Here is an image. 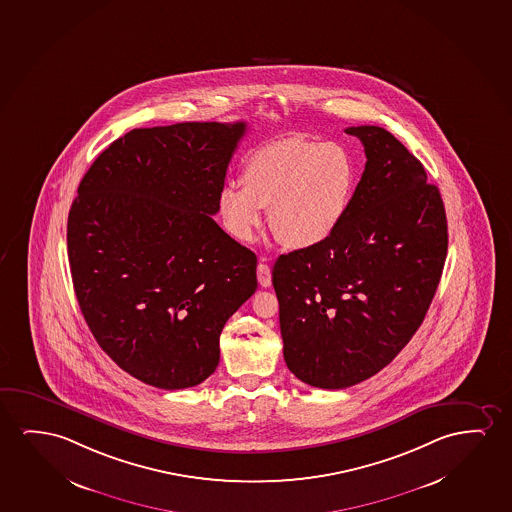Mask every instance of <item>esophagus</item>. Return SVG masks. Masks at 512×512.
Here are the masks:
<instances>
[{"instance_id":"obj_1","label":"esophagus","mask_w":512,"mask_h":512,"mask_svg":"<svg viewBox=\"0 0 512 512\" xmlns=\"http://www.w3.org/2000/svg\"><path fill=\"white\" fill-rule=\"evenodd\" d=\"M258 281H260L263 288H270L272 286V270H270L265 261H261L260 265H258Z\"/></svg>"}]
</instances>
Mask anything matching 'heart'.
<instances>
[{
  "instance_id": "obj_1",
  "label": "heart",
  "mask_w": 512,
  "mask_h": 512,
  "mask_svg": "<svg viewBox=\"0 0 512 512\" xmlns=\"http://www.w3.org/2000/svg\"><path fill=\"white\" fill-rule=\"evenodd\" d=\"M358 184V166L344 145L303 137L254 149L242 182H226L217 210L231 237L251 242L270 209V228L284 247L314 249L344 223Z\"/></svg>"
}]
</instances>
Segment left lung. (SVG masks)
Listing matches in <instances>:
<instances>
[{"mask_svg": "<svg viewBox=\"0 0 512 512\" xmlns=\"http://www.w3.org/2000/svg\"><path fill=\"white\" fill-rule=\"evenodd\" d=\"M346 133L367 165L344 223L272 270L286 365L323 389L365 381L409 344L447 254L446 210L421 161L379 126Z\"/></svg>", "mask_w": 512, "mask_h": 512, "instance_id": "obj_1", "label": "left lung"}]
</instances>
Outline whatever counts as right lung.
<instances>
[{"instance_id": "1", "label": "right lung", "mask_w": 512, "mask_h": 512, "mask_svg": "<svg viewBox=\"0 0 512 512\" xmlns=\"http://www.w3.org/2000/svg\"><path fill=\"white\" fill-rule=\"evenodd\" d=\"M244 121L131 130L101 152L68 214L73 289L101 349L159 389L219 363L224 323L258 288L254 252L212 219Z\"/></svg>"}]
</instances>
